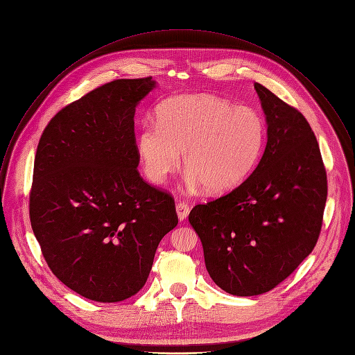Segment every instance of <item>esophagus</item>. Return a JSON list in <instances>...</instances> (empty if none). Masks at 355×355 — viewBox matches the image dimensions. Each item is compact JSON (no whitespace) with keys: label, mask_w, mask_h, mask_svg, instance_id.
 Masks as SVG:
<instances>
[{"label":"esophagus","mask_w":355,"mask_h":355,"mask_svg":"<svg viewBox=\"0 0 355 355\" xmlns=\"http://www.w3.org/2000/svg\"><path fill=\"white\" fill-rule=\"evenodd\" d=\"M176 212H178L179 220H180V221H184V220L187 218V216H189V212H190L189 204H187V202H179V204L176 205Z\"/></svg>","instance_id":"obj_1"}]
</instances>
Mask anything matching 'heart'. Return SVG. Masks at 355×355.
<instances>
[{"instance_id":"heart-1","label":"heart","mask_w":355,"mask_h":355,"mask_svg":"<svg viewBox=\"0 0 355 355\" xmlns=\"http://www.w3.org/2000/svg\"><path fill=\"white\" fill-rule=\"evenodd\" d=\"M264 143V119L254 107L214 95H182L158 107L157 123L141 125L135 148L151 182L162 183L183 151L187 180L218 194L246 180Z\"/></svg>"}]
</instances>
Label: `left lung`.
Listing matches in <instances>:
<instances>
[{"label":"left lung","mask_w":355,"mask_h":355,"mask_svg":"<svg viewBox=\"0 0 355 355\" xmlns=\"http://www.w3.org/2000/svg\"><path fill=\"white\" fill-rule=\"evenodd\" d=\"M254 89L267 121L260 162L231 193L189 214L209 277L236 297L275 288L309 256L327 197L319 144L304 114L266 87Z\"/></svg>","instance_id":"1"}]
</instances>
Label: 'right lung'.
Wrapping results in <instances>:
<instances>
[{
	"label": "right lung",
	"mask_w": 355,
	"mask_h": 355,
	"mask_svg": "<svg viewBox=\"0 0 355 355\" xmlns=\"http://www.w3.org/2000/svg\"><path fill=\"white\" fill-rule=\"evenodd\" d=\"M155 85L153 77L107 83L62 107L39 141L32 230L53 274L91 301L135 295L178 225L173 197L137 171L134 113Z\"/></svg>",
	"instance_id": "obj_1"
}]
</instances>
